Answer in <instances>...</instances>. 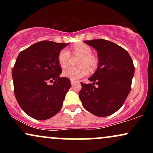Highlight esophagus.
Returning a JSON list of instances; mask_svg holds the SVG:
<instances>
[{"label":"esophagus","instance_id":"34e87169","mask_svg":"<svg viewBox=\"0 0 153 153\" xmlns=\"http://www.w3.org/2000/svg\"><path fill=\"white\" fill-rule=\"evenodd\" d=\"M71 85H75V83H78V82L77 81H75V80H71Z\"/></svg>","mask_w":153,"mask_h":153}]
</instances>
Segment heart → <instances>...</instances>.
I'll use <instances>...</instances> for the list:
<instances>
[{
	"instance_id": "1",
	"label": "heart",
	"mask_w": 153,
	"mask_h": 153,
	"mask_svg": "<svg viewBox=\"0 0 153 153\" xmlns=\"http://www.w3.org/2000/svg\"><path fill=\"white\" fill-rule=\"evenodd\" d=\"M92 49L88 45L83 43L75 45L73 47V54L81 56L79 59L78 67H70L63 71L65 77L71 80H78L85 76L90 71H94L98 66V59L92 54ZM71 54L68 49H62L58 54V62L61 68H65L69 65Z\"/></svg>"
}]
</instances>
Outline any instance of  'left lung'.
Instances as JSON below:
<instances>
[{
    "label": "left lung",
    "mask_w": 153,
    "mask_h": 153,
    "mask_svg": "<svg viewBox=\"0 0 153 153\" xmlns=\"http://www.w3.org/2000/svg\"><path fill=\"white\" fill-rule=\"evenodd\" d=\"M84 42L97 51L99 65L88 79L92 83L81 82L79 97L84 108L95 116L111 115L122 106L131 91L133 61L127 50L112 42L98 39Z\"/></svg>",
    "instance_id": "8db88e82"
}]
</instances>
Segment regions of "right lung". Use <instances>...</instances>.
<instances>
[{"mask_svg":"<svg viewBox=\"0 0 153 153\" xmlns=\"http://www.w3.org/2000/svg\"><path fill=\"white\" fill-rule=\"evenodd\" d=\"M69 43L41 41L22 51L12 71L14 95L22 109L37 120H46L62 108L71 80L60 78L58 54Z\"/></svg>","mask_w":153,"mask_h":153,"instance_id":"obj_1","label":"right lung"}]
</instances>
